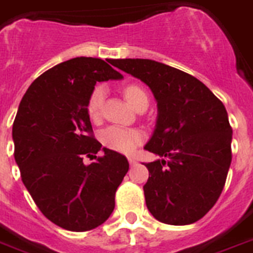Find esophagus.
Here are the masks:
<instances>
[{
	"label": "esophagus",
	"mask_w": 253,
	"mask_h": 253,
	"mask_svg": "<svg viewBox=\"0 0 253 253\" xmlns=\"http://www.w3.org/2000/svg\"><path fill=\"white\" fill-rule=\"evenodd\" d=\"M128 163H130L131 166L136 165V158H133V157H128Z\"/></svg>",
	"instance_id": "1"
}]
</instances>
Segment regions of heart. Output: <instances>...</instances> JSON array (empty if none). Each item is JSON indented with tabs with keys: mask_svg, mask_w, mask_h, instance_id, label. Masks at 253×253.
<instances>
[{
	"mask_svg": "<svg viewBox=\"0 0 253 253\" xmlns=\"http://www.w3.org/2000/svg\"><path fill=\"white\" fill-rule=\"evenodd\" d=\"M123 95L133 108L141 101H148V95L137 84H128L123 88ZM104 100V87L96 86L87 100V114L92 121L99 120ZM144 140V133L136 128H127L121 126H110L101 133V143L104 146L123 154H131Z\"/></svg>",
	"mask_w": 253,
	"mask_h": 253,
	"instance_id": "obj_1",
	"label": "heart"
}]
</instances>
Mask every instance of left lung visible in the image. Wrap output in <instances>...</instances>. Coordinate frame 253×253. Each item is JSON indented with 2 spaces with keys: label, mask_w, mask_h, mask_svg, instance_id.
I'll list each match as a JSON object with an SVG mask.
<instances>
[{
  "label": "left lung",
  "mask_w": 253,
  "mask_h": 253,
  "mask_svg": "<svg viewBox=\"0 0 253 253\" xmlns=\"http://www.w3.org/2000/svg\"><path fill=\"white\" fill-rule=\"evenodd\" d=\"M118 69L152 90L158 116L144 149L162 159L145 163L146 207L161 222L189 225L213 207L231 162L224 104L199 80L149 59H118Z\"/></svg>",
  "instance_id": "left-lung-1"
}]
</instances>
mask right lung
<instances>
[{"mask_svg": "<svg viewBox=\"0 0 253 253\" xmlns=\"http://www.w3.org/2000/svg\"><path fill=\"white\" fill-rule=\"evenodd\" d=\"M110 64L81 56L46 71L27 90L12 125L23 184L50 221L71 231L107 221L128 171L126 157L108 148L103 157L91 156L95 163H83L84 155L101 149L92 136L87 100L96 82L123 78Z\"/></svg>", "mask_w": 253, "mask_h": 253, "instance_id": "add662e5", "label": "right lung"}]
</instances>
